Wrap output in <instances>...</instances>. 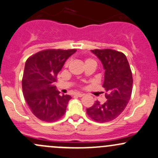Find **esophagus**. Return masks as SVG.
<instances>
[{"instance_id":"esophagus-1","label":"esophagus","mask_w":158,"mask_h":158,"mask_svg":"<svg viewBox=\"0 0 158 158\" xmlns=\"http://www.w3.org/2000/svg\"><path fill=\"white\" fill-rule=\"evenodd\" d=\"M84 95V94H82V93H79V92H78V93H76V94H75V96H77V97H82V96Z\"/></svg>"}]
</instances>
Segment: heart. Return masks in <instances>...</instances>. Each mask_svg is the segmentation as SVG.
Returning a JSON list of instances; mask_svg holds the SVG:
<instances>
[{"instance_id": "heart-1", "label": "heart", "mask_w": 158, "mask_h": 158, "mask_svg": "<svg viewBox=\"0 0 158 158\" xmlns=\"http://www.w3.org/2000/svg\"><path fill=\"white\" fill-rule=\"evenodd\" d=\"M87 60H92V59H87V60H86V61H87Z\"/></svg>"}]
</instances>
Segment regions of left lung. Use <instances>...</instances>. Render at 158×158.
Here are the masks:
<instances>
[{
	"label": "left lung",
	"instance_id": "left-lung-1",
	"mask_svg": "<svg viewBox=\"0 0 158 158\" xmlns=\"http://www.w3.org/2000/svg\"><path fill=\"white\" fill-rule=\"evenodd\" d=\"M92 52L100 59L105 70L103 87L107 101L104 104L96 101L86 113L96 122H109L120 115L130 100L132 71L123 53L112 49H94Z\"/></svg>",
	"mask_w": 158,
	"mask_h": 158
}]
</instances>
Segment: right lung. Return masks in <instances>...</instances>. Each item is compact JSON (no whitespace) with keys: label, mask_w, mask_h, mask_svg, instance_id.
<instances>
[{"label":"right lung","mask_w":158,"mask_h":158,"mask_svg":"<svg viewBox=\"0 0 158 158\" xmlns=\"http://www.w3.org/2000/svg\"><path fill=\"white\" fill-rule=\"evenodd\" d=\"M76 49H47L29 57L22 79L23 95L32 114L45 122H54L66 113L71 97L60 95L54 82L64 63Z\"/></svg>","instance_id":"add662e5"}]
</instances>
